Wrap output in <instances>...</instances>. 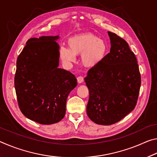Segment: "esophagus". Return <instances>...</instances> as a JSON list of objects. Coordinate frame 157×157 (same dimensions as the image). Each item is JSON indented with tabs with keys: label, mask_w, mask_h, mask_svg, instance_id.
I'll list each match as a JSON object with an SVG mask.
<instances>
[{
	"label": "esophagus",
	"mask_w": 157,
	"mask_h": 157,
	"mask_svg": "<svg viewBox=\"0 0 157 157\" xmlns=\"http://www.w3.org/2000/svg\"><path fill=\"white\" fill-rule=\"evenodd\" d=\"M77 80H78V83H82V82H83V81H84V78L82 76H79V77H78V78H77Z\"/></svg>",
	"instance_id": "34e87169"
}]
</instances>
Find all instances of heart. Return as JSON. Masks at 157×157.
<instances>
[{
	"label": "heart",
	"mask_w": 157,
	"mask_h": 157,
	"mask_svg": "<svg viewBox=\"0 0 157 157\" xmlns=\"http://www.w3.org/2000/svg\"><path fill=\"white\" fill-rule=\"evenodd\" d=\"M68 47L62 48L60 57L65 62H72L77 55H80L82 64L86 68H94L102 62L108 52L105 41L93 33H82L74 36L68 41Z\"/></svg>",
	"instance_id": "obj_1"
}]
</instances>
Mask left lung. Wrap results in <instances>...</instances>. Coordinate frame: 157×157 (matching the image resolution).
<instances>
[{"instance_id":"8db88e82","label":"left lung","mask_w":157,"mask_h":157,"mask_svg":"<svg viewBox=\"0 0 157 157\" xmlns=\"http://www.w3.org/2000/svg\"><path fill=\"white\" fill-rule=\"evenodd\" d=\"M110 52L85 78L89 91L86 113L95 123L110 125L136 107L141 78L134 53L125 40L108 32Z\"/></svg>"}]
</instances>
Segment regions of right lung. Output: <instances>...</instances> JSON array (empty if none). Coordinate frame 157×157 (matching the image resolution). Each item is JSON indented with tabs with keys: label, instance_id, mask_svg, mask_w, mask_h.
<instances>
[{
	"label": "right lung",
	"instance_id": "add662e5",
	"mask_svg": "<svg viewBox=\"0 0 157 157\" xmlns=\"http://www.w3.org/2000/svg\"><path fill=\"white\" fill-rule=\"evenodd\" d=\"M59 38L28 39L17 60L14 86L18 107L25 117L41 124L62 120L68 95L77 86L73 74L58 68Z\"/></svg>",
	"mask_w": 157,
	"mask_h": 157
}]
</instances>
